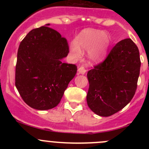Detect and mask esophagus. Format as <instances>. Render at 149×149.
Instances as JSON below:
<instances>
[{
	"instance_id": "34e87169",
	"label": "esophagus",
	"mask_w": 149,
	"mask_h": 149,
	"mask_svg": "<svg viewBox=\"0 0 149 149\" xmlns=\"http://www.w3.org/2000/svg\"><path fill=\"white\" fill-rule=\"evenodd\" d=\"M78 71H79V73H81V74H85L86 72V70L84 68L83 66H81V67H80L78 69Z\"/></svg>"
}]
</instances>
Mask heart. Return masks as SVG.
<instances>
[{
  "label": "heart",
  "instance_id": "obj_1",
  "mask_svg": "<svg viewBox=\"0 0 149 149\" xmlns=\"http://www.w3.org/2000/svg\"><path fill=\"white\" fill-rule=\"evenodd\" d=\"M111 42V37L107 32L102 30L86 29L77 35L76 42L70 45V52L76 59L80 58L81 51L88 52L91 62L98 63L106 56Z\"/></svg>",
  "mask_w": 149,
  "mask_h": 149
}]
</instances>
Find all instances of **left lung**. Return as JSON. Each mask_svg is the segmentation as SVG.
I'll list each match as a JSON object with an SVG mask.
<instances>
[{"label": "left lung", "mask_w": 149, "mask_h": 149, "mask_svg": "<svg viewBox=\"0 0 149 149\" xmlns=\"http://www.w3.org/2000/svg\"><path fill=\"white\" fill-rule=\"evenodd\" d=\"M140 68L136 44L129 38L117 43L106 59L87 73L86 101L91 110L108 117L124 108L136 93Z\"/></svg>", "instance_id": "left-lung-1"}]
</instances>
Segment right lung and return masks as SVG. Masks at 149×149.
<instances>
[{
  "mask_svg": "<svg viewBox=\"0 0 149 149\" xmlns=\"http://www.w3.org/2000/svg\"><path fill=\"white\" fill-rule=\"evenodd\" d=\"M30 31L19 45L15 84L26 104L38 110L55 107L77 72L62 62L69 52L65 38L49 24Z\"/></svg>",
  "mask_w": 149,
  "mask_h": 149,
  "instance_id": "add662e5",
  "label": "right lung"
}]
</instances>
